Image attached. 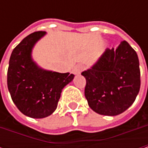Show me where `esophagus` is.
<instances>
[{
    "label": "esophagus",
    "instance_id": "obj_1",
    "mask_svg": "<svg viewBox=\"0 0 148 148\" xmlns=\"http://www.w3.org/2000/svg\"><path fill=\"white\" fill-rule=\"evenodd\" d=\"M84 68H85L84 65H82V64H77L74 68V69H73V73L74 74H80V72L84 69Z\"/></svg>",
    "mask_w": 148,
    "mask_h": 148
}]
</instances>
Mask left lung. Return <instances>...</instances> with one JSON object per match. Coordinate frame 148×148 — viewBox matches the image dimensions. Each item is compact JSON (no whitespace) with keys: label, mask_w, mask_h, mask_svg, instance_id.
Segmentation results:
<instances>
[{"label":"left lung","mask_w":148,"mask_h":148,"mask_svg":"<svg viewBox=\"0 0 148 148\" xmlns=\"http://www.w3.org/2000/svg\"><path fill=\"white\" fill-rule=\"evenodd\" d=\"M86 78L85 96L95 112L116 116L134 102L140 87L139 59L126 41L116 48L106 49L92 67L82 72Z\"/></svg>","instance_id":"left-lung-1"}]
</instances>
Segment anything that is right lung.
I'll use <instances>...</instances> for the list:
<instances>
[{
  "label": "right lung",
  "mask_w": 148,
  "mask_h": 148,
  "mask_svg": "<svg viewBox=\"0 0 148 148\" xmlns=\"http://www.w3.org/2000/svg\"><path fill=\"white\" fill-rule=\"evenodd\" d=\"M45 32H35L14 49L8 69V87L17 108L32 118H44L56 109L63 87L74 74L46 71L32 61V49Z\"/></svg>",
  "instance_id": "add662e5"
}]
</instances>
